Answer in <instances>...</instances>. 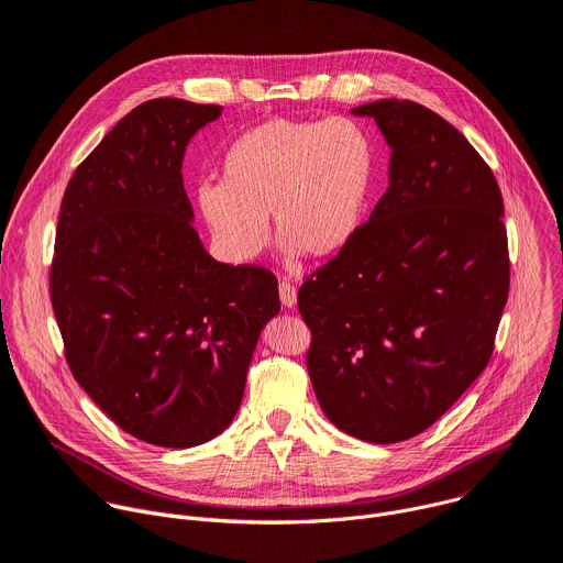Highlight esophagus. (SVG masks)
Listing matches in <instances>:
<instances>
[{
  "label": "esophagus",
  "instance_id": "34e87169",
  "mask_svg": "<svg viewBox=\"0 0 563 563\" xmlns=\"http://www.w3.org/2000/svg\"><path fill=\"white\" fill-rule=\"evenodd\" d=\"M279 299L284 306L292 308L297 303V288L290 282H279Z\"/></svg>",
  "mask_w": 563,
  "mask_h": 563
}]
</instances>
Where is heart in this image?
Listing matches in <instances>:
<instances>
[{"label": "heart", "instance_id": "obj_1", "mask_svg": "<svg viewBox=\"0 0 563 563\" xmlns=\"http://www.w3.org/2000/svg\"><path fill=\"white\" fill-rule=\"evenodd\" d=\"M376 174V143L355 120L271 118L232 141L221 183L199 185L197 201L234 264L262 253L268 217L288 255L329 260L360 232Z\"/></svg>", "mask_w": 563, "mask_h": 563}]
</instances>
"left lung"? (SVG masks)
Segmentation results:
<instances>
[{"instance_id": "left-lung-1", "label": "left lung", "mask_w": 563, "mask_h": 563, "mask_svg": "<svg viewBox=\"0 0 563 563\" xmlns=\"http://www.w3.org/2000/svg\"><path fill=\"white\" fill-rule=\"evenodd\" d=\"M391 147L389 187L355 239L303 277L306 366L329 420L400 443L487 366L510 292L504 197L467 139L411 100L351 109Z\"/></svg>"}]
</instances>
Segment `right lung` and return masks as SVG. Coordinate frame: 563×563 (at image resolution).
<instances>
[{
	"label": "right lung",
	"instance_id": "right-lung-1",
	"mask_svg": "<svg viewBox=\"0 0 563 563\" xmlns=\"http://www.w3.org/2000/svg\"><path fill=\"white\" fill-rule=\"evenodd\" d=\"M219 104L154 98L76 167L48 273L65 357L87 396L139 441L185 450L234 418L275 275L214 262L192 228L185 145Z\"/></svg>",
	"mask_w": 563,
	"mask_h": 563
}]
</instances>
